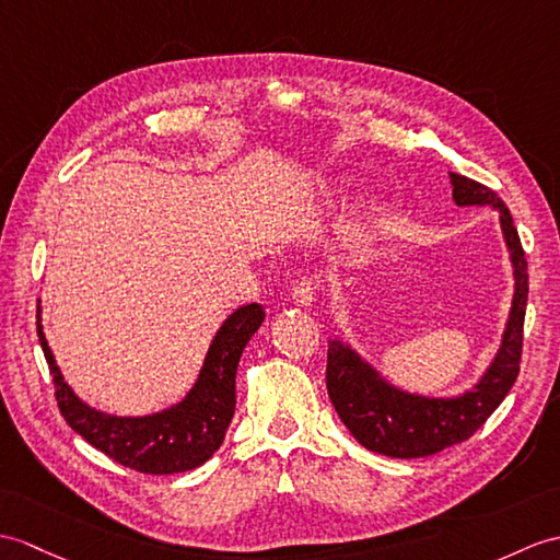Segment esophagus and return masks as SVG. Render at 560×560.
<instances>
[{
  "label": "esophagus",
  "mask_w": 560,
  "mask_h": 560,
  "mask_svg": "<svg viewBox=\"0 0 560 560\" xmlns=\"http://www.w3.org/2000/svg\"><path fill=\"white\" fill-rule=\"evenodd\" d=\"M317 279L312 277H303L301 281H295L293 291H291V298L298 303V305H310L312 301H315V293H317Z\"/></svg>",
  "instance_id": "obj_1"
}]
</instances>
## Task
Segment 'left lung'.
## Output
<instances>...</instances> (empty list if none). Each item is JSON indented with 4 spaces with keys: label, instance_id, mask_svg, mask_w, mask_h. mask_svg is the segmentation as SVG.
<instances>
[{
    "label": "left lung",
    "instance_id": "1",
    "mask_svg": "<svg viewBox=\"0 0 560 560\" xmlns=\"http://www.w3.org/2000/svg\"><path fill=\"white\" fill-rule=\"evenodd\" d=\"M458 205H491L501 212V229L515 267V295L509 327L497 360L472 392L458 398H424L388 386L348 346L331 341L327 353V392L336 412L362 446L388 458H427L470 439L513 388L523 358L527 307V259L509 207L491 188L451 174Z\"/></svg>",
    "mask_w": 560,
    "mask_h": 560
}]
</instances>
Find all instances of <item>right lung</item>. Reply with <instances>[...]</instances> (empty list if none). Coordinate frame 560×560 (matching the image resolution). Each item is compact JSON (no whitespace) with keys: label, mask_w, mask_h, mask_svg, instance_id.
Returning a JSON list of instances; mask_svg holds the SVG:
<instances>
[{"label":"right lung","mask_w":560,"mask_h":560,"mask_svg":"<svg viewBox=\"0 0 560 560\" xmlns=\"http://www.w3.org/2000/svg\"><path fill=\"white\" fill-rule=\"evenodd\" d=\"M262 322L265 310L257 303L233 312L221 324L207 350L192 392L176 408L148 415V418H114V415L88 408L63 382L43 334L40 301H37V339H40L51 382H55L57 406L63 420L90 446L142 475L186 472L212 458L236 410V370L241 353Z\"/></svg>","instance_id":"1"}]
</instances>
